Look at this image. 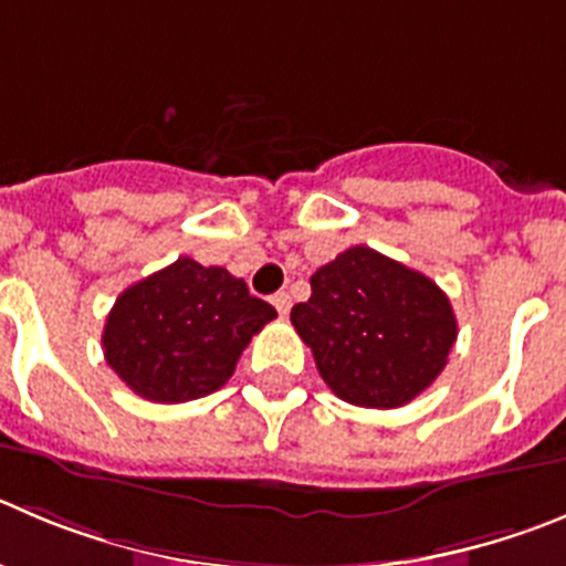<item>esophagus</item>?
<instances>
[{"mask_svg": "<svg viewBox=\"0 0 566 566\" xmlns=\"http://www.w3.org/2000/svg\"><path fill=\"white\" fill-rule=\"evenodd\" d=\"M271 301H273V307L279 310V315H287L290 313V304H293V301H290V295L284 293V290H282V293L273 295Z\"/></svg>", "mask_w": 566, "mask_h": 566, "instance_id": "34e87169", "label": "esophagus"}]
</instances>
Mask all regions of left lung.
Returning <instances> with one entry per match:
<instances>
[{
  "instance_id": "obj_1",
  "label": "left lung",
  "mask_w": 566,
  "mask_h": 566,
  "mask_svg": "<svg viewBox=\"0 0 566 566\" xmlns=\"http://www.w3.org/2000/svg\"><path fill=\"white\" fill-rule=\"evenodd\" d=\"M290 321L343 402L402 408L430 388L458 337L452 304L424 273L355 245L310 279Z\"/></svg>"
}]
</instances>
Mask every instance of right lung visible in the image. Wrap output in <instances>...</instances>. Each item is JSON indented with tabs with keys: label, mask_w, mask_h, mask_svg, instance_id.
<instances>
[{
	"label": "right lung",
	"mask_w": 566,
	"mask_h": 566,
	"mask_svg": "<svg viewBox=\"0 0 566 566\" xmlns=\"http://www.w3.org/2000/svg\"><path fill=\"white\" fill-rule=\"evenodd\" d=\"M276 318L226 268L181 256L130 284L103 329L105 363L134 394L178 405L223 388L242 348Z\"/></svg>",
	"instance_id": "add662e5"
}]
</instances>
